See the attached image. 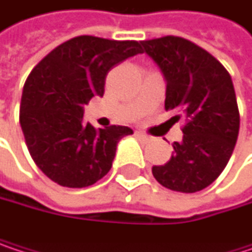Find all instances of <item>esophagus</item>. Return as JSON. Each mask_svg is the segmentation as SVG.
Segmentation results:
<instances>
[{"mask_svg":"<svg viewBox=\"0 0 252 252\" xmlns=\"http://www.w3.org/2000/svg\"><path fill=\"white\" fill-rule=\"evenodd\" d=\"M136 136H138V138H142V139H148V135L144 133L142 130H138V132H136Z\"/></svg>","mask_w":252,"mask_h":252,"instance_id":"1","label":"esophagus"}]
</instances>
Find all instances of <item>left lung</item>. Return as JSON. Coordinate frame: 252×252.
Segmentation results:
<instances>
[{
  "label": "left lung",
  "instance_id": "8db88e82",
  "mask_svg": "<svg viewBox=\"0 0 252 252\" xmlns=\"http://www.w3.org/2000/svg\"><path fill=\"white\" fill-rule=\"evenodd\" d=\"M144 53L166 79L164 107L184 120V138L172 158L154 166L164 188L192 193L211 185L224 170L239 133V110L232 77L210 53L179 36L142 41Z\"/></svg>",
  "mask_w": 252,
  "mask_h": 252
}]
</instances>
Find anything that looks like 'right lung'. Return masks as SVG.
Masks as SVG:
<instances>
[{
  "label": "right lung",
  "instance_id": "right-lung-1",
  "mask_svg": "<svg viewBox=\"0 0 252 252\" xmlns=\"http://www.w3.org/2000/svg\"><path fill=\"white\" fill-rule=\"evenodd\" d=\"M136 41L77 36L54 48L31 71L22 94L20 126L36 166L65 188H86L111 169L127 126L95 129L83 105L104 95L107 73L141 54Z\"/></svg>",
  "mask_w": 252,
  "mask_h": 252
}]
</instances>
